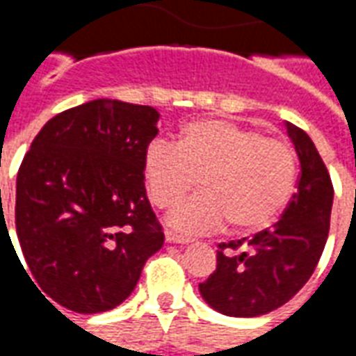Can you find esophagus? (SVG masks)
I'll use <instances>...</instances> for the list:
<instances>
[{
	"mask_svg": "<svg viewBox=\"0 0 356 356\" xmlns=\"http://www.w3.org/2000/svg\"><path fill=\"white\" fill-rule=\"evenodd\" d=\"M165 240H168L170 244H191V242H193L188 236H181V234H177V232H171V231L165 232Z\"/></svg>",
	"mask_w": 356,
	"mask_h": 356,
	"instance_id": "1",
	"label": "esophagus"
}]
</instances>
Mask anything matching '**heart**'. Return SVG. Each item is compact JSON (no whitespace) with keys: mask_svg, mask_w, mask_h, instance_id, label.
<instances>
[{"mask_svg":"<svg viewBox=\"0 0 356 356\" xmlns=\"http://www.w3.org/2000/svg\"><path fill=\"white\" fill-rule=\"evenodd\" d=\"M143 177L148 198L158 208L173 206L200 177L204 193L168 216L175 231L213 232L227 221L238 231H259L290 200L298 162L286 140L227 120H198L181 131L177 145H148Z\"/></svg>","mask_w":356,"mask_h":356,"instance_id":"1","label":"heart"}]
</instances>
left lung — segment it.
<instances>
[{
  "instance_id": "left-lung-1",
  "label": "left lung",
  "mask_w": 356,
  "mask_h": 356,
  "mask_svg": "<svg viewBox=\"0 0 356 356\" xmlns=\"http://www.w3.org/2000/svg\"><path fill=\"white\" fill-rule=\"evenodd\" d=\"M286 131L301 165L298 193L270 229L219 244L217 268L200 284L206 303L227 316H259L288 303L311 278L326 246L332 179L311 137L290 122Z\"/></svg>"
}]
</instances>
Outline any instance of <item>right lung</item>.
Here are the masks:
<instances>
[{"label": "right lung", "mask_w": 356, "mask_h": 356, "mask_svg": "<svg viewBox=\"0 0 356 356\" xmlns=\"http://www.w3.org/2000/svg\"><path fill=\"white\" fill-rule=\"evenodd\" d=\"M158 120L152 106L97 99L35 135L17 175L15 225L43 298L74 313L110 311L163 246L143 177Z\"/></svg>", "instance_id": "right-lung-1"}]
</instances>
